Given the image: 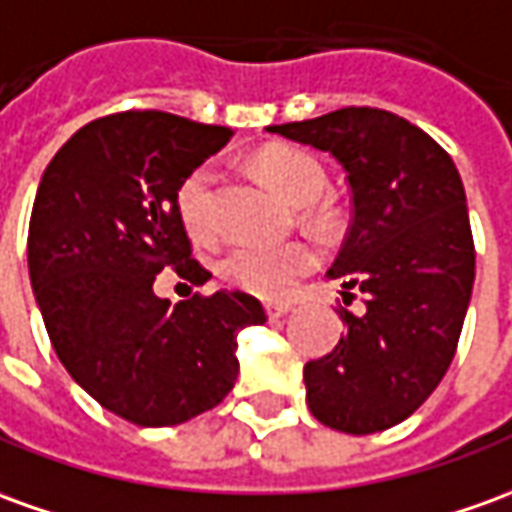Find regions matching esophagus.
<instances>
[{
	"label": "esophagus",
	"mask_w": 512,
	"mask_h": 512,
	"mask_svg": "<svg viewBox=\"0 0 512 512\" xmlns=\"http://www.w3.org/2000/svg\"><path fill=\"white\" fill-rule=\"evenodd\" d=\"M264 309H267V317H270V320H278V317L287 315L292 306H290V303H267Z\"/></svg>",
	"instance_id": "obj_1"
}]
</instances>
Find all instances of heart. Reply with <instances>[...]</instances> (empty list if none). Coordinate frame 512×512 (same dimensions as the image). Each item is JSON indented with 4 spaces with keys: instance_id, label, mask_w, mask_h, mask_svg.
Listing matches in <instances>:
<instances>
[{
    "instance_id": "obj_1",
    "label": "heart",
    "mask_w": 512,
    "mask_h": 512,
    "mask_svg": "<svg viewBox=\"0 0 512 512\" xmlns=\"http://www.w3.org/2000/svg\"><path fill=\"white\" fill-rule=\"evenodd\" d=\"M253 167L278 195L301 206L306 220L317 225L329 222L331 209L323 197L329 175L315 155L298 147L276 144V147H264L262 153L253 158ZM217 181H220V172L211 161H206L183 178L175 195L183 228L189 231V236H195L197 242H214L220 236ZM317 262H320L317 248L303 239H292L281 245L248 242V245H236L222 256L220 276L236 290L267 298V301H278V298H287L298 287V281L315 270Z\"/></svg>"
}]
</instances>
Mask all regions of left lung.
<instances>
[{
  "label": "left lung",
  "mask_w": 512,
  "mask_h": 512,
  "mask_svg": "<svg viewBox=\"0 0 512 512\" xmlns=\"http://www.w3.org/2000/svg\"><path fill=\"white\" fill-rule=\"evenodd\" d=\"M267 130L334 155L354 206L329 270L345 287V337L303 368L309 410L348 435L390 429L435 393L460 343L477 264L460 172L429 133L382 108ZM357 294L366 309L354 316Z\"/></svg>",
  "instance_id": "8db88e82"
}]
</instances>
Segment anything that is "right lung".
Returning a JSON list of instances; mask_svg holds the SVG:
<instances>
[{
    "label": "right lung",
    "mask_w": 512,
    "mask_h": 512,
    "mask_svg": "<svg viewBox=\"0 0 512 512\" xmlns=\"http://www.w3.org/2000/svg\"><path fill=\"white\" fill-rule=\"evenodd\" d=\"M231 136L167 111H119L77 130L38 183L27 264L52 348L130 424L175 426L217 407L239 373V331L267 320L239 290L175 306L153 292L167 267L209 281L175 195Z\"/></svg>",
    "instance_id": "obj_1"
}]
</instances>
